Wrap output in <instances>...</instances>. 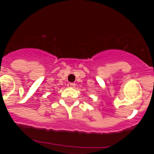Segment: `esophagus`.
Segmentation results:
<instances>
[{
  "mask_svg": "<svg viewBox=\"0 0 154 154\" xmlns=\"http://www.w3.org/2000/svg\"><path fill=\"white\" fill-rule=\"evenodd\" d=\"M75 84L73 83V82H69L67 86L69 87V88H73V87H75Z\"/></svg>",
  "mask_w": 154,
  "mask_h": 154,
  "instance_id": "34e87169",
  "label": "esophagus"
}]
</instances>
